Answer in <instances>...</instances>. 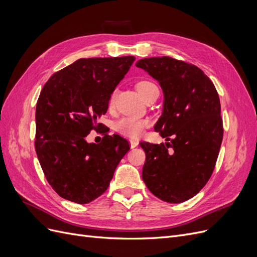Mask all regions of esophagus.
I'll return each mask as SVG.
<instances>
[{"instance_id": "34e87169", "label": "esophagus", "mask_w": 257, "mask_h": 257, "mask_svg": "<svg viewBox=\"0 0 257 257\" xmlns=\"http://www.w3.org/2000/svg\"><path fill=\"white\" fill-rule=\"evenodd\" d=\"M130 144H131V148L133 149V148H136L138 146V141H135V139H131L130 141Z\"/></svg>"}]
</instances>
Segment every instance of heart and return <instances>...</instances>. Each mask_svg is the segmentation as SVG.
I'll return each instance as SVG.
<instances>
[{
    "label": "heart",
    "instance_id": "heart-1",
    "mask_svg": "<svg viewBox=\"0 0 257 257\" xmlns=\"http://www.w3.org/2000/svg\"><path fill=\"white\" fill-rule=\"evenodd\" d=\"M136 89L139 94H141L145 100H147L155 93H159V89L157 84L153 83L150 80H139L136 83ZM115 100V93L112 92L109 97V107H112ZM149 125V122L144 119H137L133 116H123L115 122V130L121 133L132 138H137L144 133V130Z\"/></svg>",
    "mask_w": 257,
    "mask_h": 257
}]
</instances>
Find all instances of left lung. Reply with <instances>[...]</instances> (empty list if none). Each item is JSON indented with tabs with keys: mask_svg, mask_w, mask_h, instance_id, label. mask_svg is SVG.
Here are the masks:
<instances>
[{
	"mask_svg": "<svg viewBox=\"0 0 257 257\" xmlns=\"http://www.w3.org/2000/svg\"><path fill=\"white\" fill-rule=\"evenodd\" d=\"M160 82L164 108L154 126L166 144L141 143L143 180L160 199L179 204L195 196L211 177L223 139L217 91L196 65L169 57L139 60Z\"/></svg>",
	"mask_w": 257,
	"mask_h": 257,
	"instance_id": "8db88e82",
	"label": "left lung"
}]
</instances>
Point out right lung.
<instances>
[{
    "instance_id": "right-lung-1",
    "label": "right lung",
    "mask_w": 257,
    "mask_h": 257,
    "mask_svg": "<svg viewBox=\"0 0 257 257\" xmlns=\"http://www.w3.org/2000/svg\"><path fill=\"white\" fill-rule=\"evenodd\" d=\"M135 57L79 59L54 73L36 104L35 150L46 179L62 198L89 204L108 189L115 167L130 150L126 139L103 134L85 141Z\"/></svg>"
}]
</instances>
